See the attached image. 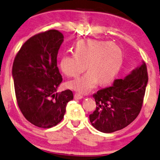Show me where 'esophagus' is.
Returning <instances> with one entry per match:
<instances>
[{
    "instance_id": "34e87169",
    "label": "esophagus",
    "mask_w": 160,
    "mask_h": 160,
    "mask_svg": "<svg viewBox=\"0 0 160 160\" xmlns=\"http://www.w3.org/2000/svg\"><path fill=\"white\" fill-rule=\"evenodd\" d=\"M74 98L75 99H81L83 98V96L79 94V93H75Z\"/></svg>"
}]
</instances>
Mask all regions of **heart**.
I'll use <instances>...</instances> for the list:
<instances>
[{
	"label": "heart",
	"mask_w": 160,
	"mask_h": 160,
	"mask_svg": "<svg viewBox=\"0 0 160 160\" xmlns=\"http://www.w3.org/2000/svg\"><path fill=\"white\" fill-rule=\"evenodd\" d=\"M75 54H64L60 67L68 77H77L87 69L90 71L77 79L69 81L67 87L79 93L90 91L97 82L108 84L115 78L123 62V54L117 45L108 41L83 39L76 42Z\"/></svg>",
	"instance_id": "obj_1"
}]
</instances>
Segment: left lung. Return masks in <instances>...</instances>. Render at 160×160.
Listing matches in <instances>:
<instances>
[{
    "mask_svg": "<svg viewBox=\"0 0 160 160\" xmlns=\"http://www.w3.org/2000/svg\"><path fill=\"white\" fill-rule=\"evenodd\" d=\"M148 82L147 66L143 62L123 79L114 80L112 86L94 93L97 107L89 115L92 126L111 133L130 124L142 109Z\"/></svg>",
    "mask_w": 160,
    "mask_h": 160,
    "instance_id": "1",
    "label": "left lung"
}]
</instances>
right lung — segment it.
Listing matches in <instances>:
<instances>
[{"instance_id": "obj_1", "label": "right lung", "mask_w": 160, "mask_h": 160, "mask_svg": "<svg viewBox=\"0 0 160 160\" xmlns=\"http://www.w3.org/2000/svg\"><path fill=\"white\" fill-rule=\"evenodd\" d=\"M63 35L57 30L37 33L22 45L12 65V78L18 108L36 127L51 128L63 118L73 99L70 90L57 93L62 76L57 56Z\"/></svg>"}]
</instances>
